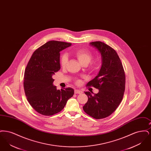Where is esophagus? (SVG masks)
Instances as JSON below:
<instances>
[{"label":"esophagus","mask_w":151,"mask_h":151,"mask_svg":"<svg viewBox=\"0 0 151 151\" xmlns=\"http://www.w3.org/2000/svg\"><path fill=\"white\" fill-rule=\"evenodd\" d=\"M74 92H75V94H81L83 93L82 91H80V90H78V89H75Z\"/></svg>","instance_id":"34e87169"}]
</instances>
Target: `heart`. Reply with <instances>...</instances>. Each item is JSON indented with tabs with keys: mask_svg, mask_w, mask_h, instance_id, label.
Listing matches in <instances>:
<instances>
[{
	"mask_svg": "<svg viewBox=\"0 0 151 151\" xmlns=\"http://www.w3.org/2000/svg\"><path fill=\"white\" fill-rule=\"evenodd\" d=\"M74 55L78 59L79 62L83 65H87L92 58V54L90 51L86 49H79L75 51ZM68 62V58L66 55H63L60 58V65L62 67H65ZM100 62L98 60H96L91 64L92 69L96 70L99 68Z\"/></svg>",
	"mask_w": 151,
	"mask_h": 151,
	"instance_id": "b5f03b06",
	"label": "heart"
}]
</instances>
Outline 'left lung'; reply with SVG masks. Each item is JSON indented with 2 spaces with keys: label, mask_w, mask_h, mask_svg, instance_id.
Returning <instances> with one entry per match:
<instances>
[{
  "label": "left lung",
  "mask_w": 151,
  "mask_h": 151,
  "mask_svg": "<svg viewBox=\"0 0 151 151\" xmlns=\"http://www.w3.org/2000/svg\"><path fill=\"white\" fill-rule=\"evenodd\" d=\"M101 54L102 65L100 71L87 86L99 90L98 93L85 92L88 100L83 110L95 119L111 115L121 102L125 90L126 77L122 62L113 48L100 41L89 43Z\"/></svg>",
  "instance_id": "left-lung-1"
}]
</instances>
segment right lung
Here are the masks:
<instances>
[{"label": "right lung", "instance_id": "obj_1", "mask_svg": "<svg viewBox=\"0 0 151 151\" xmlns=\"http://www.w3.org/2000/svg\"><path fill=\"white\" fill-rule=\"evenodd\" d=\"M71 43L50 41L37 49L27 65L24 78V88L30 105L43 115L60 112L74 90L72 88L60 90L53 85V75L60 68V51Z\"/></svg>", "mask_w": 151, "mask_h": 151}]
</instances>
